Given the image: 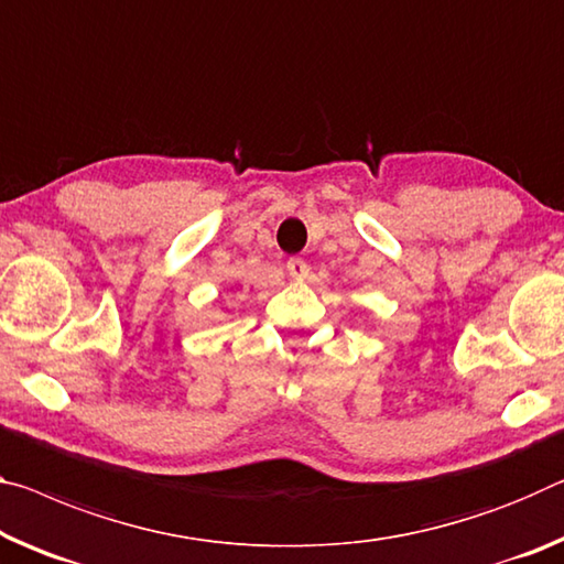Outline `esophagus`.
Returning <instances> with one entry per match:
<instances>
[{
	"mask_svg": "<svg viewBox=\"0 0 564 564\" xmlns=\"http://www.w3.org/2000/svg\"><path fill=\"white\" fill-rule=\"evenodd\" d=\"M285 271H289L291 279H306L311 268H308L306 261H303V258L293 256V258H289V261H285Z\"/></svg>",
	"mask_w": 564,
	"mask_h": 564,
	"instance_id": "1",
	"label": "esophagus"
}]
</instances>
